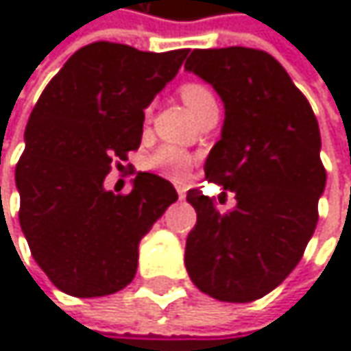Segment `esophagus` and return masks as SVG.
<instances>
[{
  "label": "esophagus",
  "instance_id": "34e87169",
  "mask_svg": "<svg viewBox=\"0 0 351 351\" xmlns=\"http://www.w3.org/2000/svg\"><path fill=\"white\" fill-rule=\"evenodd\" d=\"M176 193H178V199H184V195H186V189H184L182 184H178V186H176Z\"/></svg>",
  "mask_w": 351,
  "mask_h": 351
}]
</instances>
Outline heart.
<instances>
[{
    "label": "heart",
    "instance_id": "1",
    "mask_svg": "<svg viewBox=\"0 0 351 351\" xmlns=\"http://www.w3.org/2000/svg\"><path fill=\"white\" fill-rule=\"evenodd\" d=\"M180 97L184 99V104L189 106V109L199 117L203 111L217 107V99L215 93L209 85L201 83V81H189L182 83L180 87ZM150 113V109H148ZM195 158L193 154H189L184 148L175 146V144H162L158 146L152 154L146 156L144 167L148 171H154L158 175L173 178V180H182L184 176L189 175L191 167H193Z\"/></svg>",
    "mask_w": 351,
    "mask_h": 351
}]
</instances>
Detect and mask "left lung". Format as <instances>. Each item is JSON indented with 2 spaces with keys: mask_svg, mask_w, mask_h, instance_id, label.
<instances>
[{
  "mask_svg": "<svg viewBox=\"0 0 351 351\" xmlns=\"http://www.w3.org/2000/svg\"><path fill=\"white\" fill-rule=\"evenodd\" d=\"M184 69L223 99L221 140L207 156L205 178L238 201L219 213L207 195L186 193L197 223L184 264L205 295L250 303L293 272L315 232L325 189L319 123L307 97L264 50L197 48Z\"/></svg>",
  "mask_w": 351,
  "mask_h": 351,
  "instance_id": "obj_1",
  "label": "left lung"
}]
</instances>
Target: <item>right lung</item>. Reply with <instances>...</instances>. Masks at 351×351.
Segmentation results:
<instances>
[{"label": "right lung", "instance_id": "add662e5", "mask_svg": "<svg viewBox=\"0 0 351 351\" xmlns=\"http://www.w3.org/2000/svg\"><path fill=\"white\" fill-rule=\"evenodd\" d=\"M186 52L93 42L36 101L16 167L18 215L38 266L62 293L104 297L130 285L140 240L178 199L167 178L150 173H138L125 195L106 191L104 180L138 150L144 109Z\"/></svg>", "mask_w": 351, "mask_h": 351}]
</instances>
